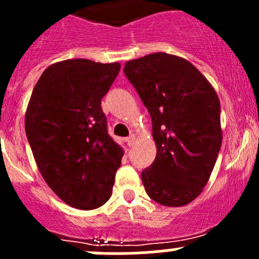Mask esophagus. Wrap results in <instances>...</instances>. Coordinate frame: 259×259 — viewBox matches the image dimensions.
Masks as SVG:
<instances>
[{
	"instance_id": "34e87169",
	"label": "esophagus",
	"mask_w": 259,
	"mask_h": 259,
	"mask_svg": "<svg viewBox=\"0 0 259 259\" xmlns=\"http://www.w3.org/2000/svg\"><path fill=\"white\" fill-rule=\"evenodd\" d=\"M134 140H135V135H130L129 138H126L127 145H129V146H133V144H134Z\"/></svg>"
}]
</instances>
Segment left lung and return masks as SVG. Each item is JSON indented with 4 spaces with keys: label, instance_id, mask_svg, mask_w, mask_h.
Listing matches in <instances>:
<instances>
[{
    "label": "left lung",
    "instance_id": "1",
    "mask_svg": "<svg viewBox=\"0 0 259 259\" xmlns=\"http://www.w3.org/2000/svg\"><path fill=\"white\" fill-rule=\"evenodd\" d=\"M124 74L153 124L156 156L142 171L145 192L166 207L188 204L202 193L221 150L218 96L189 61L165 52L127 61Z\"/></svg>",
    "mask_w": 259,
    "mask_h": 259
}]
</instances>
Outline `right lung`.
Returning a JSON list of instances; mask_svg holds the SVG:
<instances>
[{
  "mask_svg": "<svg viewBox=\"0 0 259 259\" xmlns=\"http://www.w3.org/2000/svg\"><path fill=\"white\" fill-rule=\"evenodd\" d=\"M120 65L86 59L57 62L33 88L25 117L36 164L60 199L82 210L111 197L122 149L108 134L101 109Z\"/></svg>",
  "mask_w": 259,
  "mask_h": 259,
  "instance_id": "1",
  "label": "right lung"
}]
</instances>
